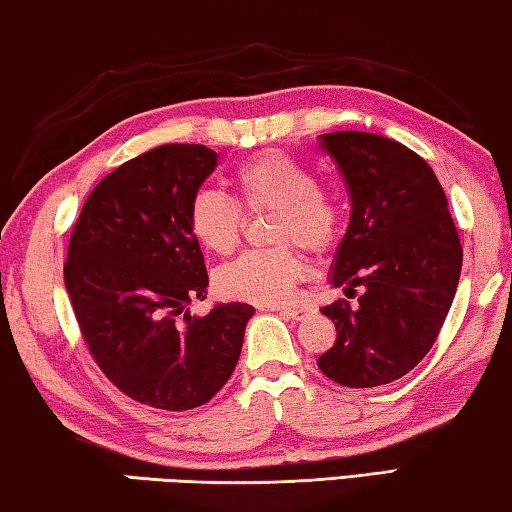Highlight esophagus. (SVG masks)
I'll return each mask as SVG.
<instances>
[{
  "label": "esophagus",
  "mask_w": 512,
  "mask_h": 512,
  "mask_svg": "<svg viewBox=\"0 0 512 512\" xmlns=\"http://www.w3.org/2000/svg\"><path fill=\"white\" fill-rule=\"evenodd\" d=\"M278 312L282 316H287V319H291V321H303L312 314V307H303V305L300 307H278Z\"/></svg>",
  "instance_id": "esophagus-1"
}]
</instances>
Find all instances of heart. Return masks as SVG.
<instances>
[{
  "mask_svg": "<svg viewBox=\"0 0 512 512\" xmlns=\"http://www.w3.org/2000/svg\"><path fill=\"white\" fill-rule=\"evenodd\" d=\"M237 200L216 189H200L189 202V227L216 255L237 248L248 214L271 212V239L280 246L255 248L232 259L216 275L227 298L255 305H282L294 296L307 271L294 243L326 253L342 232V207L316 182L312 168L280 150H266L234 170ZM288 243L285 244L284 241Z\"/></svg>",
  "mask_w": 512,
  "mask_h": 512,
  "instance_id": "heart-1",
  "label": "heart"
}]
</instances>
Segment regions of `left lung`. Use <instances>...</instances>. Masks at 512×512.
I'll return each instance as SVG.
<instances>
[{"instance_id":"obj_1","label":"left lung","mask_w":512,"mask_h":512,"mask_svg":"<svg viewBox=\"0 0 512 512\" xmlns=\"http://www.w3.org/2000/svg\"><path fill=\"white\" fill-rule=\"evenodd\" d=\"M351 193V223L330 282L358 307H321L337 328L316 364L344 387L399 380L431 351L456 296L462 246L433 168L403 143L367 132L321 134Z\"/></svg>"}]
</instances>
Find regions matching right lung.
<instances>
[{
	"mask_svg": "<svg viewBox=\"0 0 512 512\" xmlns=\"http://www.w3.org/2000/svg\"><path fill=\"white\" fill-rule=\"evenodd\" d=\"M218 154L168 143L125 161L95 186L63 266L81 337L97 367L129 399L159 410L207 403L232 376L253 305L205 300L207 269L189 227V202Z\"/></svg>",
	"mask_w": 512,
	"mask_h": 512,
	"instance_id": "obj_1",
	"label": "right lung"
}]
</instances>
